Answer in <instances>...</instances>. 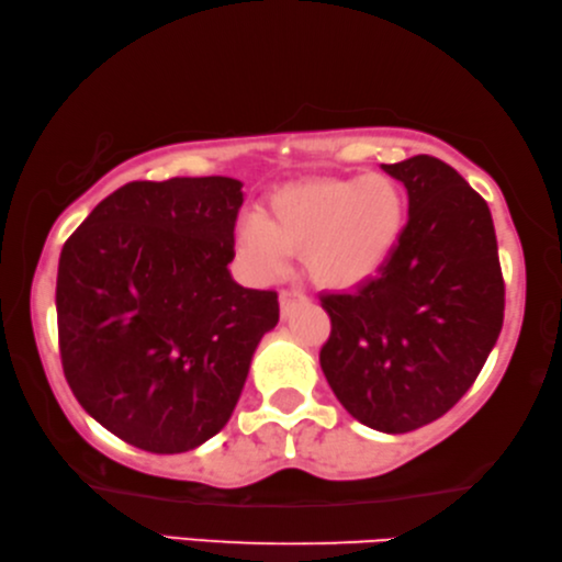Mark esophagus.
<instances>
[{
	"label": "esophagus",
	"mask_w": 562,
	"mask_h": 562,
	"mask_svg": "<svg viewBox=\"0 0 562 562\" xmlns=\"http://www.w3.org/2000/svg\"><path fill=\"white\" fill-rule=\"evenodd\" d=\"M306 293L301 289H283L279 293V306H281V316H289L293 308L299 306V303H306Z\"/></svg>",
	"instance_id": "1"
}]
</instances>
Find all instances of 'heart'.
<instances>
[{
	"mask_svg": "<svg viewBox=\"0 0 562 562\" xmlns=\"http://www.w3.org/2000/svg\"><path fill=\"white\" fill-rule=\"evenodd\" d=\"M403 221L406 196L389 173L306 179L276 189L261 216L238 221L236 244L259 279H279L301 251L321 286L356 289L391 259Z\"/></svg>",
	"mask_w": 562,
	"mask_h": 562,
	"instance_id": "b5f03b06",
	"label": "heart"
}]
</instances>
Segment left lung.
Here are the masks:
<instances>
[{"label": "left lung", "mask_w": 562, "mask_h": 562, "mask_svg": "<svg viewBox=\"0 0 562 562\" xmlns=\"http://www.w3.org/2000/svg\"><path fill=\"white\" fill-rule=\"evenodd\" d=\"M383 171L408 191V224L379 276L321 296V368L356 420L408 434L477 379L503 328L505 283L491 209L461 173L428 154Z\"/></svg>", "instance_id": "8db88e82"}]
</instances>
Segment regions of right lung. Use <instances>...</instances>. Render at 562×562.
<instances>
[{
  "mask_svg": "<svg viewBox=\"0 0 562 562\" xmlns=\"http://www.w3.org/2000/svg\"><path fill=\"white\" fill-rule=\"evenodd\" d=\"M244 183L132 181L109 194L59 256L64 375L91 418L149 453H183L226 426L276 291L232 279Z\"/></svg>",
  "mask_w": 562,
  "mask_h": 562,
  "instance_id": "right-lung-1",
  "label": "right lung"
}]
</instances>
